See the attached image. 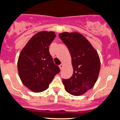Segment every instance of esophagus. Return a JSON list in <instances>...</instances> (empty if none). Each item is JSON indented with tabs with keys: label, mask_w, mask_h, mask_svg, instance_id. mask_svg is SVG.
I'll list each match as a JSON object with an SVG mask.
<instances>
[{
	"label": "esophagus",
	"mask_w": 120,
	"mask_h": 120,
	"mask_svg": "<svg viewBox=\"0 0 120 120\" xmlns=\"http://www.w3.org/2000/svg\"><path fill=\"white\" fill-rule=\"evenodd\" d=\"M63 66H64V64H60V65H59V68H60V70H62V69H63Z\"/></svg>",
	"instance_id": "obj_1"
}]
</instances>
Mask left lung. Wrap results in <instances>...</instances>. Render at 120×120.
Wrapping results in <instances>:
<instances>
[{
    "instance_id": "obj_1",
    "label": "left lung",
    "mask_w": 120,
    "mask_h": 120,
    "mask_svg": "<svg viewBox=\"0 0 120 120\" xmlns=\"http://www.w3.org/2000/svg\"><path fill=\"white\" fill-rule=\"evenodd\" d=\"M59 37L70 51L73 68L71 77L63 80L65 90L73 95H83L98 80L101 68L99 54L81 33L63 32Z\"/></svg>"
}]
</instances>
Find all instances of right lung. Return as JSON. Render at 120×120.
I'll return each instance as SVG.
<instances>
[{
	"mask_svg": "<svg viewBox=\"0 0 120 120\" xmlns=\"http://www.w3.org/2000/svg\"><path fill=\"white\" fill-rule=\"evenodd\" d=\"M55 37L54 31H40L30 39L19 54V76L22 83L33 92L48 89L55 75L60 72L49 50Z\"/></svg>",
	"mask_w": 120,
	"mask_h": 120,
	"instance_id": "obj_1",
	"label": "right lung"
}]
</instances>
